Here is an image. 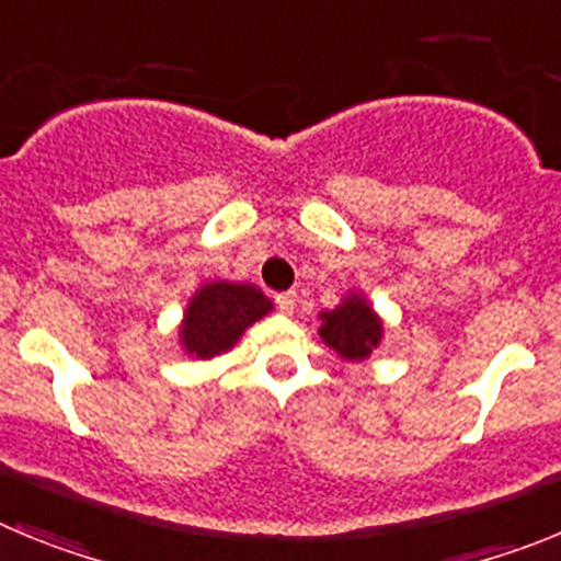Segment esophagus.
<instances>
[{
    "label": "esophagus",
    "instance_id": "obj_1",
    "mask_svg": "<svg viewBox=\"0 0 561 561\" xmlns=\"http://www.w3.org/2000/svg\"><path fill=\"white\" fill-rule=\"evenodd\" d=\"M275 304H277V311L291 314V311H295V304H297V295L295 291H280V295L275 297Z\"/></svg>",
    "mask_w": 561,
    "mask_h": 561
}]
</instances>
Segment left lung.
Listing matches in <instances>:
<instances>
[{
    "mask_svg": "<svg viewBox=\"0 0 561 561\" xmlns=\"http://www.w3.org/2000/svg\"><path fill=\"white\" fill-rule=\"evenodd\" d=\"M320 317V336L345 359H365L381 342V320L365 297H345L334 311H323Z\"/></svg>",
    "mask_w": 561,
    "mask_h": 561,
    "instance_id": "8db88e82",
    "label": "left lung"
}]
</instances>
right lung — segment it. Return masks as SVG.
Returning a JSON list of instances; mask_svg holds the SVG:
<instances>
[{
    "mask_svg": "<svg viewBox=\"0 0 561 561\" xmlns=\"http://www.w3.org/2000/svg\"><path fill=\"white\" fill-rule=\"evenodd\" d=\"M272 311L264 291L250 284H205L191 297L180 336L187 354L213 359L225 354L244 334L247 325Z\"/></svg>",
    "mask_w": 561,
    "mask_h": 561,
    "instance_id": "right-lung-1",
    "label": "right lung"
}]
</instances>
